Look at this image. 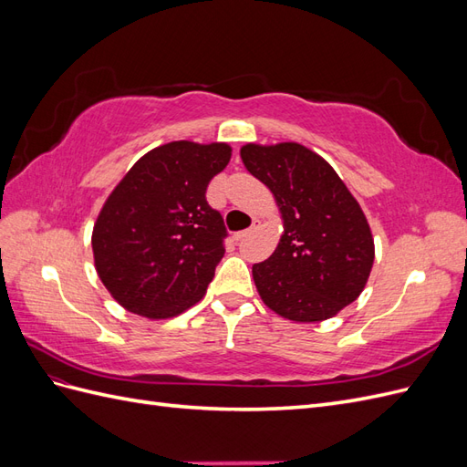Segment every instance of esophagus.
<instances>
[{"label": "esophagus", "mask_w": 467, "mask_h": 467, "mask_svg": "<svg viewBox=\"0 0 467 467\" xmlns=\"http://www.w3.org/2000/svg\"><path fill=\"white\" fill-rule=\"evenodd\" d=\"M257 225H259V220H253V228H249V230H244V232H237L234 237H235V242H239V239H242V237H245L249 232H253V230H255L257 228Z\"/></svg>", "instance_id": "34e87169"}]
</instances>
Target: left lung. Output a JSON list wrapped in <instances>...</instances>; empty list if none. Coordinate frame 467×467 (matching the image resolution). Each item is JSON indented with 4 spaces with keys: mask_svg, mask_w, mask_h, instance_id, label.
Listing matches in <instances>:
<instances>
[{
    "mask_svg": "<svg viewBox=\"0 0 467 467\" xmlns=\"http://www.w3.org/2000/svg\"><path fill=\"white\" fill-rule=\"evenodd\" d=\"M247 171L273 192L282 235L253 265L268 309L296 323H319L355 302L374 265V237L360 204L321 155L298 142L245 144Z\"/></svg>",
    "mask_w": 467,
    "mask_h": 467,
    "instance_id": "obj_1",
    "label": "left lung"
}]
</instances>
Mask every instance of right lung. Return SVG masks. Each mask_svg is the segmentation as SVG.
<instances>
[{"label": "right lung", "mask_w": 467, "mask_h": 467, "mask_svg": "<svg viewBox=\"0 0 467 467\" xmlns=\"http://www.w3.org/2000/svg\"><path fill=\"white\" fill-rule=\"evenodd\" d=\"M232 160L223 142L150 150L112 189L95 220V271L124 309L169 319L202 300L223 257L225 228L208 182Z\"/></svg>", "instance_id": "add662e5"}]
</instances>
